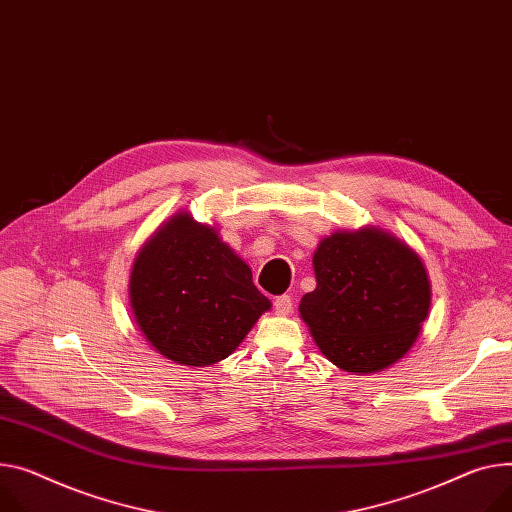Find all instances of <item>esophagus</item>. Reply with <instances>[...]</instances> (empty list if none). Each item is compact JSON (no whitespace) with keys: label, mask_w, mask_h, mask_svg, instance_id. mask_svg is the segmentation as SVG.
Returning a JSON list of instances; mask_svg holds the SVG:
<instances>
[{"label":"esophagus","mask_w":512,"mask_h":512,"mask_svg":"<svg viewBox=\"0 0 512 512\" xmlns=\"http://www.w3.org/2000/svg\"><path fill=\"white\" fill-rule=\"evenodd\" d=\"M274 311H277V316H289L293 311V299L289 295H281L274 299Z\"/></svg>","instance_id":"34e87169"}]
</instances>
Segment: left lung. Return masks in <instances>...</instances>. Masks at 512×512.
<instances>
[{"label": "left lung", "mask_w": 512, "mask_h": 512, "mask_svg": "<svg viewBox=\"0 0 512 512\" xmlns=\"http://www.w3.org/2000/svg\"><path fill=\"white\" fill-rule=\"evenodd\" d=\"M313 270L316 289L299 313L330 363L377 373L414 346L432 293L422 258L398 235L375 225L334 231L318 244Z\"/></svg>", "instance_id": "left-lung-1"}]
</instances>
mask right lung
Here are the masks:
<instances>
[{
  "label": "right lung",
  "mask_w": 512,
  "mask_h": 512,
  "mask_svg": "<svg viewBox=\"0 0 512 512\" xmlns=\"http://www.w3.org/2000/svg\"><path fill=\"white\" fill-rule=\"evenodd\" d=\"M129 301L145 340L184 367L227 359L270 309L250 266L190 211L166 219L137 252Z\"/></svg>",
  "instance_id": "obj_1"
}]
</instances>
